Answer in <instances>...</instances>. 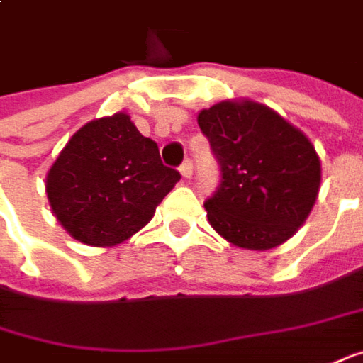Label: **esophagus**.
Returning a JSON list of instances; mask_svg holds the SVG:
<instances>
[{
    "label": "esophagus",
    "mask_w": 363,
    "mask_h": 363,
    "mask_svg": "<svg viewBox=\"0 0 363 363\" xmlns=\"http://www.w3.org/2000/svg\"><path fill=\"white\" fill-rule=\"evenodd\" d=\"M179 170H181V174L184 177V179H191V177H193V162H191V160L186 158V160L182 162L181 167H179Z\"/></svg>",
    "instance_id": "esophagus-1"
}]
</instances>
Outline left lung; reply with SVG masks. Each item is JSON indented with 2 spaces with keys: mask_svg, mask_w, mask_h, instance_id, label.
Returning a JSON list of instances; mask_svg holds the SVG:
<instances>
[{
  "mask_svg": "<svg viewBox=\"0 0 363 363\" xmlns=\"http://www.w3.org/2000/svg\"><path fill=\"white\" fill-rule=\"evenodd\" d=\"M220 181L205 201L208 223L229 243L265 251L285 243L318 199L313 144L271 108L219 102L199 114Z\"/></svg>",
  "mask_w": 363,
  "mask_h": 363,
  "instance_id": "8db88e82",
  "label": "left lung"
}]
</instances>
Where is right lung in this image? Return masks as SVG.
<instances>
[{"label":"right lung","mask_w":363,"mask_h":363,"mask_svg":"<svg viewBox=\"0 0 363 363\" xmlns=\"http://www.w3.org/2000/svg\"><path fill=\"white\" fill-rule=\"evenodd\" d=\"M179 179V170L162 164L158 144L120 112L69 138L48 172L45 193L74 239L112 247L152 219Z\"/></svg>","instance_id":"1"}]
</instances>
